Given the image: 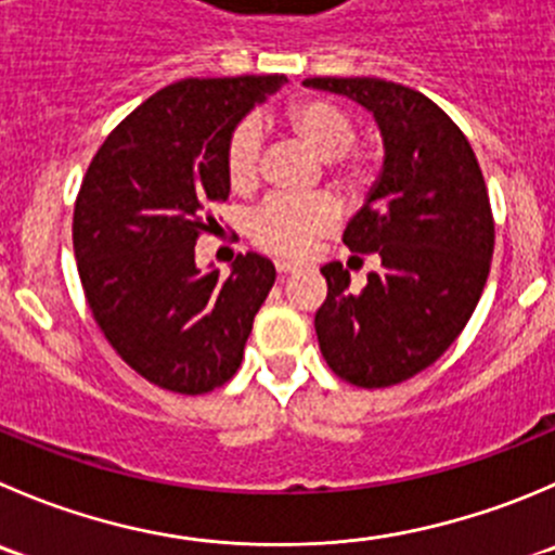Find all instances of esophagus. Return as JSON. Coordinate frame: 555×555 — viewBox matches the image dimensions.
Returning <instances> with one entry per match:
<instances>
[{
  "instance_id": "obj_1",
  "label": "esophagus",
  "mask_w": 555,
  "mask_h": 555,
  "mask_svg": "<svg viewBox=\"0 0 555 555\" xmlns=\"http://www.w3.org/2000/svg\"><path fill=\"white\" fill-rule=\"evenodd\" d=\"M276 271H279V276L287 279V276H293V273H298V266H293V262L279 260V262H276Z\"/></svg>"
}]
</instances>
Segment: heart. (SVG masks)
Masks as SVG:
<instances>
[{
    "mask_svg": "<svg viewBox=\"0 0 555 555\" xmlns=\"http://www.w3.org/2000/svg\"><path fill=\"white\" fill-rule=\"evenodd\" d=\"M282 121L320 157L327 173L349 195H360L371 186L379 170V157L365 146H354L352 113L327 96H298L282 113ZM260 132L255 121H241L230 132L224 146V173L235 195H246L257 186ZM341 206L327 192L309 197H268L249 217L246 233L251 244L287 260H300L314 249L317 241L338 222Z\"/></svg>",
    "mask_w": 555,
    "mask_h": 555,
    "instance_id": "b5f03b06",
    "label": "heart"
}]
</instances>
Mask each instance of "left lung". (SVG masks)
<instances>
[{
	"mask_svg": "<svg viewBox=\"0 0 555 555\" xmlns=\"http://www.w3.org/2000/svg\"><path fill=\"white\" fill-rule=\"evenodd\" d=\"M304 83L369 107L385 143L379 179L344 230V244L382 268L352 293L341 262L322 266V358L349 385H398L459 338L480 300L493 257L486 179L459 124L421 91L382 78Z\"/></svg>",
	"mask_w": 555,
	"mask_h": 555,
	"instance_id": "1",
	"label": "left lung"
}]
</instances>
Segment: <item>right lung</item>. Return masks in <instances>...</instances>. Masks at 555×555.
<instances>
[{"label":"right lung","mask_w":555,"mask_h":555,"mask_svg":"<svg viewBox=\"0 0 555 555\" xmlns=\"http://www.w3.org/2000/svg\"><path fill=\"white\" fill-rule=\"evenodd\" d=\"M284 75L186 78L134 107L105 138L80 184L73 246L86 304L118 358L163 390L201 396L244 360L276 282L246 251L228 279L195 266L214 203L230 195L224 146Z\"/></svg>","instance_id":"obj_1"}]
</instances>
